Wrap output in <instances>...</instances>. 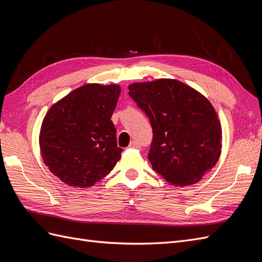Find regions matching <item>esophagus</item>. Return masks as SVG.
I'll list each match as a JSON object with an SVG mask.
<instances>
[{"label": "esophagus", "mask_w": 262, "mask_h": 262, "mask_svg": "<svg viewBox=\"0 0 262 262\" xmlns=\"http://www.w3.org/2000/svg\"><path fill=\"white\" fill-rule=\"evenodd\" d=\"M129 147L130 148H138V147H140V144L138 143L137 141H133V142H131V143H130Z\"/></svg>", "instance_id": "esophagus-1"}]
</instances>
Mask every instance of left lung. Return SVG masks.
Segmentation results:
<instances>
[{
    "mask_svg": "<svg viewBox=\"0 0 262 262\" xmlns=\"http://www.w3.org/2000/svg\"><path fill=\"white\" fill-rule=\"evenodd\" d=\"M128 89L152 124L153 169L175 187L199 182L222 152V125L211 102L173 78L132 83Z\"/></svg>",
    "mask_w": 262,
    "mask_h": 262,
    "instance_id": "left-lung-1",
    "label": "left lung"
}]
</instances>
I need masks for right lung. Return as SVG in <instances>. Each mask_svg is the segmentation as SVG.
<instances>
[{
    "label": "right lung",
    "mask_w": 262,
    "mask_h": 262,
    "mask_svg": "<svg viewBox=\"0 0 262 262\" xmlns=\"http://www.w3.org/2000/svg\"><path fill=\"white\" fill-rule=\"evenodd\" d=\"M121 87L85 84L53 104L46 114L39 146L47 167L64 184L94 186L121 158L110 120Z\"/></svg>",
    "instance_id": "obj_1"
}]
</instances>
